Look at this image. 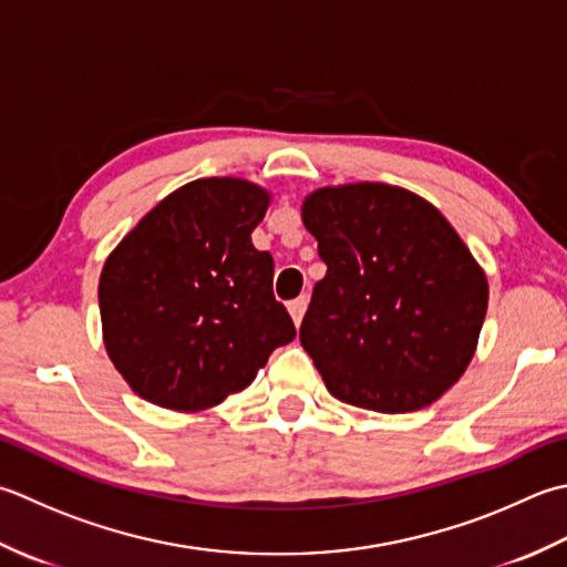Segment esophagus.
<instances>
[{
	"mask_svg": "<svg viewBox=\"0 0 567 567\" xmlns=\"http://www.w3.org/2000/svg\"><path fill=\"white\" fill-rule=\"evenodd\" d=\"M307 305H309V297H307V295H299L297 299H292L290 305H287V309H290L295 324H299V321H302V317H305V312H307Z\"/></svg>",
	"mask_w": 567,
	"mask_h": 567,
	"instance_id": "esophagus-1",
	"label": "esophagus"
}]
</instances>
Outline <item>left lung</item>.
<instances>
[{
    "mask_svg": "<svg viewBox=\"0 0 567 567\" xmlns=\"http://www.w3.org/2000/svg\"><path fill=\"white\" fill-rule=\"evenodd\" d=\"M327 275L299 341L329 393L375 413L445 395L476 351L489 285L457 230L391 184L327 186L302 204Z\"/></svg>",
    "mask_w": 567,
    "mask_h": 567,
    "instance_id": "1",
    "label": "left lung"
}]
</instances>
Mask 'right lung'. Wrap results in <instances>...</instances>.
Listing matches in <instances>:
<instances>
[{"mask_svg": "<svg viewBox=\"0 0 567 567\" xmlns=\"http://www.w3.org/2000/svg\"><path fill=\"white\" fill-rule=\"evenodd\" d=\"M268 204L246 179L188 182L107 255L97 287L105 349L144 401L214 408L297 337L272 295V255L250 240Z\"/></svg>", "mask_w": 567, "mask_h": 567, "instance_id": "add662e5", "label": "right lung"}]
</instances>
